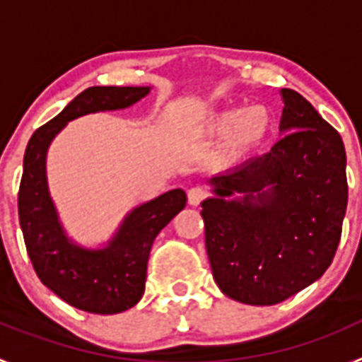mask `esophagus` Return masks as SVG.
<instances>
[{"mask_svg": "<svg viewBox=\"0 0 362 362\" xmlns=\"http://www.w3.org/2000/svg\"><path fill=\"white\" fill-rule=\"evenodd\" d=\"M204 197H206V190H204V188L194 187L188 190V203H190L192 206H197Z\"/></svg>", "mask_w": 362, "mask_h": 362, "instance_id": "esophagus-1", "label": "esophagus"}]
</instances>
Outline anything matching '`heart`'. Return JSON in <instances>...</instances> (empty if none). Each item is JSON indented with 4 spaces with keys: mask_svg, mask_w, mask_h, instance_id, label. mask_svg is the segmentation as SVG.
<instances>
[{
    "mask_svg": "<svg viewBox=\"0 0 362 362\" xmlns=\"http://www.w3.org/2000/svg\"><path fill=\"white\" fill-rule=\"evenodd\" d=\"M272 123V112L263 105L250 108L232 107L212 114L204 121L203 132L210 137L228 136L230 152L243 153L264 141Z\"/></svg>",
    "mask_w": 362,
    "mask_h": 362,
    "instance_id": "heart-1",
    "label": "heart"
}]
</instances>
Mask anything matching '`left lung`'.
I'll list each match as a JSON object with an SVG mask.
<instances>
[{
  "mask_svg": "<svg viewBox=\"0 0 362 362\" xmlns=\"http://www.w3.org/2000/svg\"><path fill=\"white\" fill-rule=\"evenodd\" d=\"M281 139L263 156L212 175L201 203L214 281L230 299L277 305L319 279L346 214L343 139L292 88H281Z\"/></svg>",
  "mask_w": 362,
  "mask_h": 362,
  "instance_id": "8db88e82",
  "label": "left lung"
}]
</instances>
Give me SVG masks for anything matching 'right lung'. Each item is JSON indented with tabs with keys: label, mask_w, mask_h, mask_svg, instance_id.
<instances>
[{
	"label": "right lung",
	"mask_w": 362,
	"mask_h": 362,
	"mask_svg": "<svg viewBox=\"0 0 362 362\" xmlns=\"http://www.w3.org/2000/svg\"><path fill=\"white\" fill-rule=\"evenodd\" d=\"M148 92L150 86H90L32 134L25 150L18 209L28 257L41 283L83 312L110 315L139 303L153 239L185 209L187 194L174 188L139 204L124 216L107 245L86 248L69 238L59 221L47 181V152L69 121L123 110Z\"/></svg>",
	"instance_id": "1"
}]
</instances>
